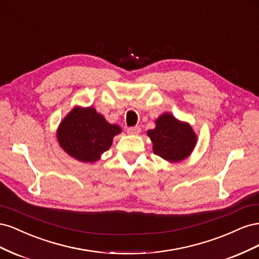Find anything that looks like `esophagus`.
<instances>
[{"mask_svg": "<svg viewBox=\"0 0 259 259\" xmlns=\"http://www.w3.org/2000/svg\"><path fill=\"white\" fill-rule=\"evenodd\" d=\"M127 133L130 135H137L140 133V127L139 126H132L127 128Z\"/></svg>", "mask_w": 259, "mask_h": 259, "instance_id": "34e87169", "label": "esophagus"}]
</instances>
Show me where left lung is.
I'll use <instances>...</instances> for the list:
<instances>
[{
  "mask_svg": "<svg viewBox=\"0 0 259 259\" xmlns=\"http://www.w3.org/2000/svg\"><path fill=\"white\" fill-rule=\"evenodd\" d=\"M147 135L153 144V153L168 162L188 158L197 144V135L189 123L180 122L170 113H163L155 120V127Z\"/></svg>",
  "mask_w": 259,
  "mask_h": 259,
  "instance_id": "8db88e82",
  "label": "left lung"
}]
</instances>
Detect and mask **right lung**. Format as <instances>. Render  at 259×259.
<instances>
[{"label": "right lung", "mask_w": 259, "mask_h": 259, "mask_svg": "<svg viewBox=\"0 0 259 259\" xmlns=\"http://www.w3.org/2000/svg\"><path fill=\"white\" fill-rule=\"evenodd\" d=\"M120 133L119 125L108 123L95 108L75 107L60 122L57 140L72 158L94 163L109 150L113 137Z\"/></svg>", "instance_id": "right-lung-1"}]
</instances>
